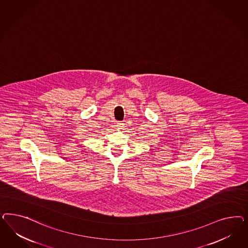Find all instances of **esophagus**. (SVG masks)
<instances>
[{"label": "esophagus", "mask_w": 248, "mask_h": 248, "mask_svg": "<svg viewBox=\"0 0 248 248\" xmlns=\"http://www.w3.org/2000/svg\"><path fill=\"white\" fill-rule=\"evenodd\" d=\"M116 126H117L118 129H122V128L124 126V124L123 122H118V123H117V124H116Z\"/></svg>", "instance_id": "1"}]
</instances>
